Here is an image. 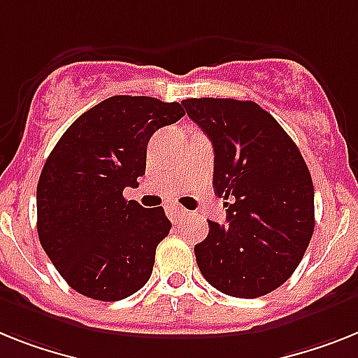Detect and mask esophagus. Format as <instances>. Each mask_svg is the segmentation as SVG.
I'll use <instances>...</instances> for the list:
<instances>
[{
	"label": "esophagus",
	"instance_id": "34e87169",
	"mask_svg": "<svg viewBox=\"0 0 358 358\" xmlns=\"http://www.w3.org/2000/svg\"><path fill=\"white\" fill-rule=\"evenodd\" d=\"M166 212H168V217H170L172 221H179L181 217H185V215L188 214V212H186L185 208H182V206H179V205L166 206Z\"/></svg>",
	"mask_w": 358,
	"mask_h": 358
}]
</instances>
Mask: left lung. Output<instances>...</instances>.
<instances>
[{
    "instance_id": "1",
    "label": "left lung",
    "mask_w": 358,
    "mask_h": 358,
    "mask_svg": "<svg viewBox=\"0 0 358 358\" xmlns=\"http://www.w3.org/2000/svg\"><path fill=\"white\" fill-rule=\"evenodd\" d=\"M186 113L214 146V190L227 225L208 221L194 247L217 291L258 298L302 262L315 230V188L302 153L273 115L250 100L186 99Z\"/></svg>"
}]
</instances>
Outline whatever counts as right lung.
Here are the masks:
<instances>
[{
	"label": "right lung",
	"mask_w": 358,
	"mask_h": 358,
	"mask_svg": "<svg viewBox=\"0 0 358 358\" xmlns=\"http://www.w3.org/2000/svg\"><path fill=\"white\" fill-rule=\"evenodd\" d=\"M185 117L177 102L117 94L71 124L36 188L38 238L69 287L117 302L144 287L172 223L162 206L126 201L146 172L148 141Z\"/></svg>",
	"instance_id": "obj_1"
}]
</instances>
